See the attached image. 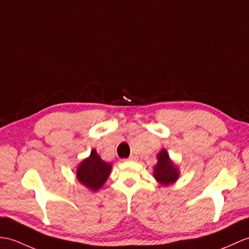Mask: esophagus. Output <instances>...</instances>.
Listing matches in <instances>:
<instances>
[{
    "mask_svg": "<svg viewBox=\"0 0 249 249\" xmlns=\"http://www.w3.org/2000/svg\"><path fill=\"white\" fill-rule=\"evenodd\" d=\"M138 159V157L136 155H130V157L128 158V160H130V161H136Z\"/></svg>",
    "mask_w": 249,
    "mask_h": 249,
    "instance_id": "obj_1",
    "label": "esophagus"
}]
</instances>
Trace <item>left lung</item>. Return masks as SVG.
Listing matches in <instances>:
<instances>
[{
	"mask_svg": "<svg viewBox=\"0 0 249 249\" xmlns=\"http://www.w3.org/2000/svg\"><path fill=\"white\" fill-rule=\"evenodd\" d=\"M157 164L154 166V177L160 184L166 187L179 178L178 166L170 159L166 149H161L157 155Z\"/></svg>",
	"mask_w": 249,
	"mask_h": 249,
	"instance_id": "8db88e82",
	"label": "left lung"
}]
</instances>
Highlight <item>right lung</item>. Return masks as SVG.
Instances as JSON below:
<instances>
[{"label":"right lung","instance_id":"add662e5","mask_svg":"<svg viewBox=\"0 0 249 249\" xmlns=\"http://www.w3.org/2000/svg\"><path fill=\"white\" fill-rule=\"evenodd\" d=\"M112 165L105 162L96 149H92L88 158L84 159L76 169V177L78 181L89 190L98 191L110 175Z\"/></svg>","mask_w":249,"mask_h":249}]
</instances>
